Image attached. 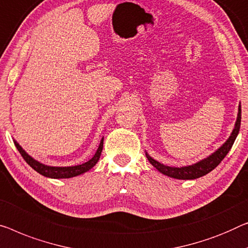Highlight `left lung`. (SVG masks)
Wrapping results in <instances>:
<instances>
[{
	"label": "left lung",
	"mask_w": 248,
	"mask_h": 248,
	"mask_svg": "<svg viewBox=\"0 0 248 248\" xmlns=\"http://www.w3.org/2000/svg\"><path fill=\"white\" fill-rule=\"evenodd\" d=\"M241 119H242V108L241 103L238 106V114H237V120L235 123V127L232 129L230 138L226 140V142L223 146L219 147L215 153H213L210 156H208L205 159L196 162L190 166H184V167H170V166H166L164 164H160L159 161L155 160L154 158H151L149 155L146 153V157L151 165L155 168L158 169V171H160L164 175L171 177V178L176 179H196L199 177H202L210 172L213 169H215L218 166L221 160L226 157L228 151L231 150V148L234 145V141L239 132V128H241Z\"/></svg>",
	"instance_id": "obj_1"
}]
</instances>
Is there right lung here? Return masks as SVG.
<instances>
[{"label":"right lung","mask_w":248,"mask_h":248,"mask_svg":"<svg viewBox=\"0 0 248 248\" xmlns=\"http://www.w3.org/2000/svg\"><path fill=\"white\" fill-rule=\"evenodd\" d=\"M14 145H16L18 153L21 154V156L23 157V159L28 162V165L31 166V167L34 169L35 171H38L40 175H42L44 177H49V178L59 179V178H71V177L79 176L81 173L89 171L92 167H93V166H95V164H97L99 160V158L101 156V151L103 147V138L101 139L100 145H99L97 151H95L94 156L92 157L90 160H88L87 162H83V164L81 165L70 166V167H52V166H46L44 164H41V162L33 159L29 154H27V151L18 145L16 140H14Z\"/></svg>","instance_id":"add662e5"}]
</instances>
